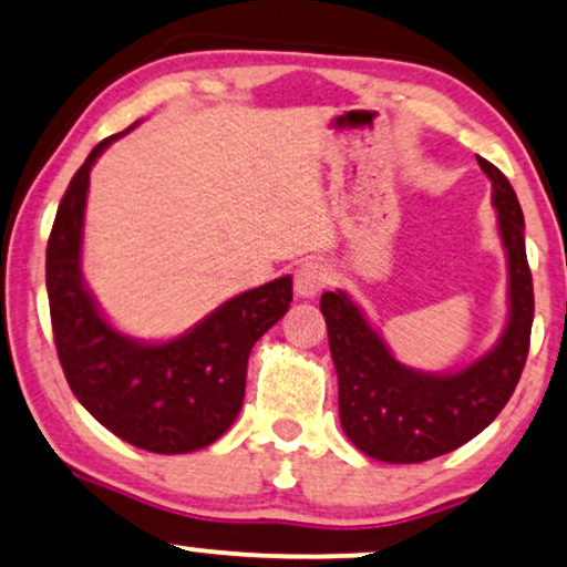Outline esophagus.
<instances>
[{
    "label": "esophagus",
    "mask_w": 567,
    "mask_h": 567,
    "mask_svg": "<svg viewBox=\"0 0 567 567\" xmlns=\"http://www.w3.org/2000/svg\"><path fill=\"white\" fill-rule=\"evenodd\" d=\"M330 285V271L322 261H306L301 269L296 271V296L298 298H313L319 290Z\"/></svg>",
    "instance_id": "34e87169"
}]
</instances>
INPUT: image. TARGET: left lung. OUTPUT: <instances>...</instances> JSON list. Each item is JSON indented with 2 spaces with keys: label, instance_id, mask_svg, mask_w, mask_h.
Returning a JSON list of instances; mask_svg holds the SVG:
<instances>
[{
  "label": "left lung",
  "instance_id": "8db88e82",
  "mask_svg": "<svg viewBox=\"0 0 567 567\" xmlns=\"http://www.w3.org/2000/svg\"><path fill=\"white\" fill-rule=\"evenodd\" d=\"M491 179L507 250L509 319L499 343L465 370L431 374L404 367L343 290L324 292L332 364L338 372L340 425L359 452L393 465H414L449 454L486 431L520 380L534 324V279L525 258L520 203L494 163L478 158Z\"/></svg>",
  "mask_w": 567,
  "mask_h": 567
}]
</instances>
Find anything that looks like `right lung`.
<instances>
[{
    "label": "right lung",
    "instance_id": "obj_1",
    "mask_svg": "<svg viewBox=\"0 0 567 567\" xmlns=\"http://www.w3.org/2000/svg\"><path fill=\"white\" fill-rule=\"evenodd\" d=\"M124 134L89 153L54 216L47 243L54 346L73 395L100 425L153 454H187L221 439L240 414L250 349L290 309L292 279L229 298L166 343H142L115 330L81 277V235L89 172Z\"/></svg>",
    "mask_w": 567,
    "mask_h": 567
}]
</instances>
